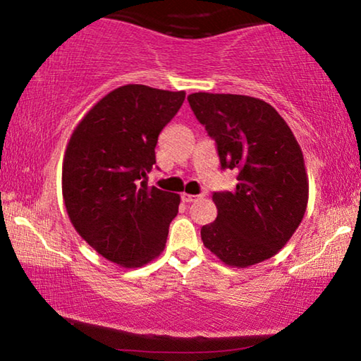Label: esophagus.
<instances>
[{
  "instance_id": "1",
  "label": "esophagus",
  "mask_w": 361,
  "mask_h": 361,
  "mask_svg": "<svg viewBox=\"0 0 361 361\" xmlns=\"http://www.w3.org/2000/svg\"><path fill=\"white\" fill-rule=\"evenodd\" d=\"M199 197H200V195L186 194V192H183V194H181V199H183V202H186V204H189V202H194V200H197Z\"/></svg>"
}]
</instances>
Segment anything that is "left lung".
I'll return each instance as SVG.
<instances>
[{
    "label": "left lung",
    "instance_id": "left-lung-1",
    "mask_svg": "<svg viewBox=\"0 0 361 361\" xmlns=\"http://www.w3.org/2000/svg\"><path fill=\"white\" fill-rule=\"evenodd\" d=\"M188 102L215 140L221 169L239 172L234 191L213 192L218 216L200 229L204 245L232 267L272 258L307 207L309 180L295 135L276 108L255 97L197 92Z\"/></svg>",
    "mask_w": 361,
    "mask_h": 361
}]
</instances>
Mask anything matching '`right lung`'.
Returning <instances> with one entry per match:
<instances>
[{"label": "right lung", "mask_w": 361, "mask_h": 361, "mask_svg": "<svg viewBox=\"0 0 361 361\" xmlns=\"http://www.w3.org/2000/svg\"><path fill=\"white\" fill-rule=\"evenodd\" d=\"M185 90L127 84L84 116L66 146L62 191L70 221L103 258L140 267L166 247L180 195L148 188L159 133Z\"/></svg>", "instance_id": "1"}]
</instances>
